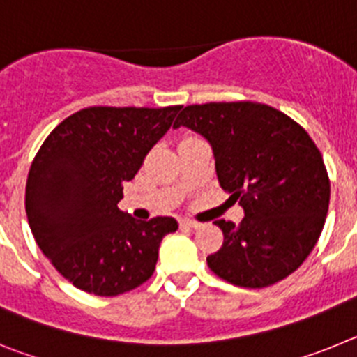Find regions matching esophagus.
I'll use <instances>...</instances> for the list:
<instances>
[{
	"instance_id": "esophagus-1",
	"label": "esophagus",
	"mask_w": 357,
	"mask_h": 357,
	"mask_svg": "<svg viewBox=\"0 0 357 357\" xmlns=\"http://www.w3.org/2000/svg\"><path fill=\"white\" fill-rule=\"evenodd\" d=\"M181 227H185V229H198L200 223L195 222V220H188V218H184V220H181Z\"/></svg>"
}]
</instances>
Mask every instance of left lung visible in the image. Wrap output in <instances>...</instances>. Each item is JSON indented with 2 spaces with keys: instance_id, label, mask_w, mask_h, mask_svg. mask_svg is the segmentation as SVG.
<instances>
[{
  "instance_id": "obj_1",
  "label": "left lung",
  "mask_w": 357,
  "mask_h": 357,
  "mask_svg": "<svg viewBox=\"0 0 357 357\" xmlns=\"http://www.w3.org/2000/svg\"><path fill=\"white\" fill-rule=\"evenodd\" d=\"M213 148L218 182L241 200V223L216 220L222 248L207 264L241 288L286 279L317 245L329 209L326 164L307 132L273 107L254 102L189 105L173 128Z\"/></svg>"
}]
</instances>
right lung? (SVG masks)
<instances>
[{
	"label": "right lung",
	"instance_id": "right-lung-1",
	"mask_svg": "<svg viewBox=\"0 0 357 357\" xmlns=\"http://www.w3.org/2000/svg\"><path fill=\"white\" fill-rule=\"evenodd\" d=\"M181 105L89 107L46 137L26 181L28 223L43 254L78 289L116 296L146 282L175 218L135 220L118 207Z\"/></svg>",
	"mask_w": 357,
	"mask_h": 357
}]
</instances>
